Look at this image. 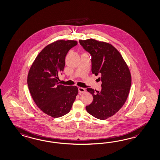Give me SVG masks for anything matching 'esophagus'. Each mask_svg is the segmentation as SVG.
I'll return each mask as SVG.
<instances>
[{"mask_svg": "<svg viewBox=\"0 0 160 160\" xmlns=\"http://www.w3.org/2000/svg\"><path fill=\"white\" fill-rule=\"evenodd\" d=\"M78 91L79 93H84L85 92V89L83 88H81V87H79L78 88Z\"/></svg>", "mask_w": 160, "mask_h": 160, "instance_id": "34e87169", "label": "esophagus"}]
</instances>
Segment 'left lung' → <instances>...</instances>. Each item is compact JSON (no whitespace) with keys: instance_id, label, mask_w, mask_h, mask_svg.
I'll return each mask as SVG.
<instances>
[{"instance_id":"8db88e82","label":"left lung","mask_w":160,"mask_h":160,"mask_svg":"<svg viewBox=\"0 0 160 160\" xmlns=\"http://www.w3.org/2000/svg\"><path fill=\"white\" fill-rule=\"evenodd\" d=\"M79 42L91 55L92 72L99 75L102 81L101 92L87 88L93 99L86 109L97 119L105 120L116 113L128 98L132 83L129 69L119 51L109 43L93 39Z\"/></svg>"}]
</instances>
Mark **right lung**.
Returning <instances> with one entry per match:
<instances>
[{"instance_id":"right-lung-1","label":"right lung","mask_w":160,"mask_h":160,"mask_svg":"<svg viewBox=\"0 0 160 160\" xmlns=\"http://www.w3.org/2000/svg\"><path fill=\"white\" fill-rule=\"evenodd\" d=\"M77 44L73 40H59L46 46L28 72V87L33 100L44 113L52 118L69 113L78 95L77 87L64 86L58 82L65 57Z\"/></svg>"}]
</instances>
